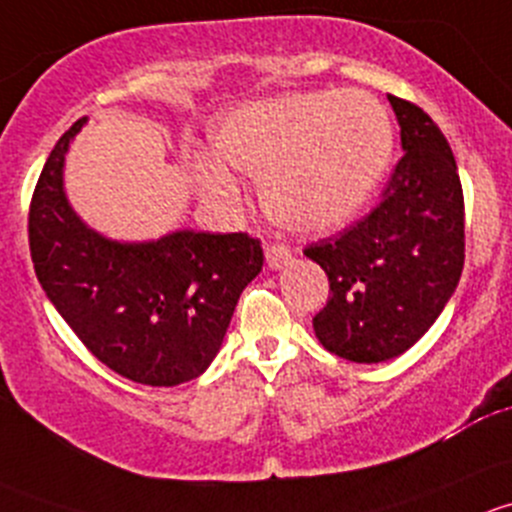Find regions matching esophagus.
<instances>
[{
  "label": "esophagus",
  "mask_w": 512,
  "mask_h": 512,
  "mask_svg": "<svg viewBox=\"0 0 512 512\" xmlns=\"http://www.w3.org/2000/svg\"><path fill=\"white\" fill-rule=\"evenodd\" d=\"M266 263L268 268H283L288 266V263H293V251L288 249L286 244H268L266 246Z\"/></svg>",
  "instance_id": "obj_1"
}]
</instances>
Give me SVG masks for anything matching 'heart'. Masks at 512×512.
Masks as SVG:
<instances>
[{"instance_id": "b5f03b06", "label": "heart", "mask_w": 512, "mask_h": 512, "mask_svg": "<svg viewBox=\"0 0 512 512\" xmlns=\"http://www.w3.org/2000/svg\"><path fill=\"white\" fill-rule=\"evenodd\" d=\"M209 142L217 158L189 157V177L204 197L226 204L239 194L224 161L261 177V202L278 224L330 231L372 199L392 160L394 125L367 91L288 93L217 115Z\"/></svg>"}]
</instances>
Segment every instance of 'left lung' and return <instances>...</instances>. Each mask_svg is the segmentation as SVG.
Wrapping results in <instances>:
<instances>
[{"label": "left lung", "mask_w": 512, "mask_h": 512, "mask_svg": "<svg viewBox=\"0 0 512 512\" xmlns=\"http://www.w3.org/2000/svg\"><path fill=\"white\" fill-rule=\"evenodd\" d=\"M402 160L382 202L337 236L303 251L330 281L313 318L328 352L350 362L402 355L434 325L463 271V189L449 140L409 100L389 96Z\"/></svg>", "instance_id": "1"}]
</instances>
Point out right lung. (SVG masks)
Returning <instances> with one entry per match:
<instances>
[{"label": "right lung", "instance_id": "1", "mask_svg": "<svg viewBox=\"0 0 512 512\" xmlns=\"http://www.w3.org/2000/svg\"><path fill=\"white\" fill-rule=\"evenodd\" d=\"M83 123L56 142L31 197L36 278L105 367L150 387L189 382L212 365L241 291L261 271V241L184 229L120 244L88 229L63 192V157Z\"/></svg>", "mask_w": 512, "mask_h": 512}]
</instances>
